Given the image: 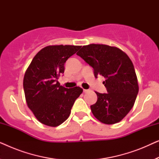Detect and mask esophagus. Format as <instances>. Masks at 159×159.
<instances>
[{
    "label": "esophagus",
    "instance_id": "obj_1",
    "mask_svg": "<svg viewBox=\"0 0 159 159\" xmlns=\"http://www.w3.org/2000/svg\"><path fill=\"white\" fill-rule=\"evenodd\" d=\"M89 91H90V90H85V89H84V90H83L84 93H88Z\"/></svg>",
    "mask_w": 159,
    "mask_h": 159
}]
</instances>
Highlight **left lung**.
<instances>
[{
  "mask_svg": "<svg viewBox=\"0 0 159 159\" xmlns=\"http://www.w3.org/2000/svg\"><path fill=\"white\" fill-rule=\"evenodd\" d=\"M93 67L94 75L106 78V93L95 92L97 102L90 106L101 122L113 125L122 120L133 107L138 95V78L132 61L116 47L103 44L84 45L77 53Z\"/></svg>",
  "mask_w": 159,
  "mask_h": 159,
  "instance_id": "8db88e82",
  "label": "left lung"
}]
</instances>
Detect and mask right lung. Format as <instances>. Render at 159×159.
<instances>
[{
    "label": "right lung",
    "instance_id": "obj_1",
    "mask_svg": "<svg viewBox=\"0 0 159 159\" xmlns=\"http://www.w3.org/2000/svg\"><path fill=\"white\" fill-rule=\"evenodd\" d=\"M79 45H48L40 50L25 74L23 87L28 107L43 125L57 127L66 120L83 90L66 88L58 81L64 64Z\"/></svg>",
    "mask_w": 159,
    "mask_h": 159
}]
</instances>
